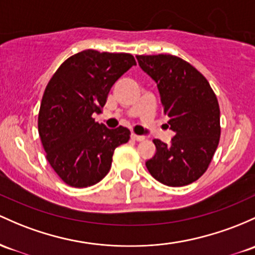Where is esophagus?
<instances>
[{"instance_id":"esophagus-1","label":"esophagus","mask_w":255,"mask_h":255,"mask_svg":"<svg viewBox=\"0 0 255 255\" xmlns=\"http://www.w3.org/2000/svg\"><path fill=\"white\" fill-rule=\"evenodd\" d=\"M130 138H132L133 140H136V141H141V140H144V139H145L142 135H136V134H134V133H132Z\"/></svg>"}]
</instances>
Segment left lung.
I'll return each instance as SVG.
<instances>
[{"label":"left lung","mask_w":255,"mask_h":255,"mask_svg":"<svg viewBox=\"0 0 255 255\" xmlns=\"http://www.w3.org/2000/svg\"><path fill=\"white\" fill-rule=\"evenodd\" d=\"M139 66L157 85L174 136L153 139L156 152L145 162L156 180L185 186L208 168L220 138V110L208 81L191 64L170 54L136 55Z\"/></svg>","instance_id":"left-lung-1"}]
</instances>
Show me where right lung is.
Instances as JSON below:
<instances>
[{
    "instance_id": "obj_1",
    "label": "right lung",
    "mask_w": 255,
    "mask_h": 255,
    "mask_svg": "<svg viewBox=\"0 0 255 255\" xmlns=\"http://www.w3.org/2000/svg\"><path fill=\"white\" fill-rule=\"evenodd\" d=\"M136 65L127 53L88 49L66 59L44 89L38 133L47 159L64 183L87 187L99 183L111 168L114 151L129 140L120 126L106 128L94 121L111 87Z\"/></svg>"
}]
</instances>
